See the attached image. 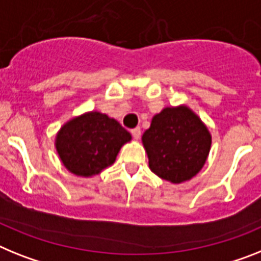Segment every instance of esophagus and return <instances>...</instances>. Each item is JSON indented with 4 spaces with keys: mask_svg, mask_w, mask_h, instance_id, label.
<instances>
[{
    "mask_svg": "<svg viewBox=\"0 0 261 261\" xmlns=\"http://www.w3.org/2000/svg\"><path fill=\"white\" fill-rule=\"evenodd\" d=\"M130 133H132L133 139L139 140L140 136H141V129H140V126H137V128L132 129V130H130Z\"/></svg>",
    "mask_w": 261,
    "mask_h": 261,
    "instance_id": "34e87169",
    "label": "esophagus"
}]
</instances>
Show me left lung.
Instances as JSON below:
<instances>
[{"label": "left lung", "instance_id": "left-lung-1", "mask_svg": "<svg viewBox=\"0 0 261 261\" xmlns=\"http://www.w3.org/2000/svg\"><path fill=\"white\" fill-rule=\"evenodd\" d=\"M149 168L158 177L181 184L203 168L211 136L198 116L186 107L165 108L142 135Z\"/></svg>", "mask_w": 261, "mask_h": 261}]
</instances>
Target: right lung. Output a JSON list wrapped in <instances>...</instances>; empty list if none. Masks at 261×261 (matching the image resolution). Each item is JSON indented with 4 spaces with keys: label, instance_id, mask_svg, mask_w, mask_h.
Wrapping results in <instances>:
<instances>
[{
    "label": "right lung",
    "instance_id": "right-lung-1",
    "mask_svg": "<svg viewBox=\"0 0 261 261\" xmlns=\"http://www.w3.org/2000/svg\"><path fill=\"white\" fill-rule=\"evenodd\" d=\"M130 133L107 115L90 112L71 120L57 137V150L71 173L83 177L97 174L115 162Z\"/></svg>",
    "mask_w": 261,
    "mask_h": 261
}]
</instances>
